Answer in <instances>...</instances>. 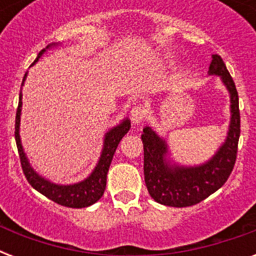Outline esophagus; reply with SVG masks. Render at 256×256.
<instances>
[{
  "instance_id": "1",
  "label": "esophagus",
  "mask_w": 256,
  "mask_h": 256,
  "mask_svg": "<svg viewBox=\"0 0 256 256\" xmlns=\"http://www.w3.org/2000/svg\"><path fill=\"white\" fill-rule=\"evenodd\" d=\"M132 124H136V126H138V124H140L142 122H144V116H146V110H144V108H140V106H136V108H132Z\"/></svg>"
}]
</instances>
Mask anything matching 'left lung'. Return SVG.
<instances>
[{"label":"left lung","instance_id":"8db88e82","mask_svg":"<svg viewBox=\"0 0 256 256\" xmlns=\"http://www.w3.org/2000/svg\"><path fill=\"white\" fill-rule=\"evenodd\" d=\"M210 76H219L230 92L231 120L223 144L211 160L198 166L170 164L168 144L152 128H144V174L148 194L156 202L171 207H187L202 202L226 183L234 168L240 136L239 98L235 84L220 56L214 54Z\"/></svg>","mask_w":256,"mask_h":256}]
</instances>
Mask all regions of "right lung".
Listing matches in <instances>:
<instances>
[{
	"label": "right lung",
	"mask_w": 256,
	"mask_h": 256,
	"mask_svg": "<svg viewBox=\"0 0 256 256\" xmlns=\"http://www.w3.org/2000/svg\"><path fill=\"white\" fill-rule=\"evenodd\" d=\"M56 45V44H54ZM49 45L46 49H49ZM46 49L41 50L38 57L36 58V61L33 62V65L40 60L42 54L45 53ZM25 74L24 81H22L21 88L24 86V82L26 80ZM21 108H22V92H20V102H18L17 114H16V144H17L18 154H20V160H21V166L24 170L28 182L32 184L33 188L41 192L42 195H45L46 198H49L50 200L61 204L65 207H73V208H82V207L92 206L96 200H100V196L104 195V188H106V176H108V171L112 164V156L116 152L118 144L120 140L124 138V134H128L130 130V120L126 118L120 122V124H116L112 128H110L104 140V148L100 152V160L96 164V168L92 170V172L88 175V178L81 180V182L74 183V184H57L45 179L41 175H38L34 168L30 166L29 160L26 158V154L24 152V148L21 144V138H20V120H21Z\"/></svg>",
	"instance_id": "1"
}]
</instances>
